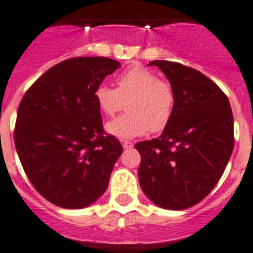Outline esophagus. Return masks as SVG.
I'll return each instance as SVG.
<instances>
[{
    "mask_svg": "<svg viewBox=\"0 0 253 253\" xmlns=\"http://www.w3.org/2000/svg\"><path fill=\"white\" fill-rule=\"evenodd\" d=\"M122 146H124V149H131L133 146L132 142H129V141H122Z\"/></svg>",
    "mask_w": 253,
    "mask_h": 253,
    "instance_id": "1",
    "label": "esophagus"
}]
</instances>
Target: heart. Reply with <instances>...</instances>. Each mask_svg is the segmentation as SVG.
<instances>
[{
	"label": "heart",
	"mask_w": 253,
	"mask_h": 253,
	"mask_svg": "<svg viewBox=\"0 0 253 253\" xmlns=\"http://www.w3.org/2000/svg\"><path fill=\"white\" fill-rule=\"evenodd\" d=\"M117 87L99 84L94 90L103 114L113 117L125 108L127 113L107 124V131L122 140H131L149 131H163L172 120L174 91L167 80L142 66H132L116 79Z\"/></svg>",
	"instance_id": "obj_1"
}]
</instances>
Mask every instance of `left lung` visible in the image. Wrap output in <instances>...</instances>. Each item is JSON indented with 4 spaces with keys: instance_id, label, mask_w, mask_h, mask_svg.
I'll use <instances>...</instances> for the list:
<instances>
[{
    "instance_id": "8db88e82",
    "label": "left lung",
    "mask_w": 253,
    "mask_h": 253,
    "mask_svg": "<svg viewBox=\"0 0 253 253\" xmlns=\"http://www.w3.org/2000/svg\"><path fill=\"white\" fill-rule=\"evenodd\" d=\"M174 91L172 120L158 139L137 142L139 182L155 205L182 210L218 183L234 146L233 113L223 90L195 69L153 61Z\"/></svg>"
}]
</instances>
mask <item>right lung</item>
<instances>
[{
    "instance_id": "obj_1",
    "label": "right lung",
    "mask_w": 253,
    "mask_h": 253,
    "mask_svg": "<svg viewBox=\"0 0 253 253\" xmlns=\"http://www.w3.org/2000/svg\"><path fill=\"white\" fill-rule=\"evenodd\" d=\"M120 67L107 57H74L45 71L21 99L17 155L35 190L60 208H86L108 187L124 148L105 135L94 90Z\"/></svg>"
}]
</instances>
